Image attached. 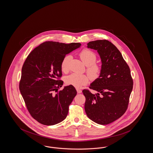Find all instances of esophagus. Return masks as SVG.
Segmentation results:
<instances>
[{
  "label": "esophagus",
  "instance_id": "esophagus-1",
  "mask_svg": "<svg viewBox=\"0 0 153 153\" xmlns=\"http://www.w3.org/2000/svg\"><path fill=\"white\" fill-rule=\"evenodd\" d=\"M76 91H77V94H81V93L82 92V91H81V89H78V88L76 89Z\"/></svg>",
  "mask_w": 153,
  "mask_h": 153
}]
</instances>
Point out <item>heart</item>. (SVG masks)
Instances as JSON below:
<instances>
[{
    "label": "heart",
    "mask_w": 153,
    "mask_h": 153,
    "mask_svg": "<svg viewBox=\"0 0 153 153\" xmlns=\"http://www.w3.org/2000/svg\"><path fill=\"white\" fill-rule=\"evenodd\" d=\"M79 57L84 64L87 66L86 71L91 79H97L102 72V66L96 62L97 56L94 51L89 49H84L81 51ZM70 55H66L62 59L61 63V71L67 73L69 71V63L71 59ZM89 81V77L87 74H80L73 73L67 76L65 79V83L68 85L80 88L87 84Z\"/></svg>",
    "instance_id": "obj_1"
}]
</instances>
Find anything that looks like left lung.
<instances>
[{"label":"left lung","instance_id":"1","mask_svg":"<svg viewBox=\"0 0 153 153\" xmlns=\"http://www.w3.org/2000/svg\"><path fill=\"white\" fill-rule=\"evenodd\" d=\"M96 50L102 60V72L89 88L84 89L85 111L88 117L96 123H111L122 117L128 108L133 88L130 69L117 47L106 39L87 44Z\"/></svg>","mask_w":153,"mask_h":153}]
</instances>
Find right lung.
I'll return each mask as SVG.
<instances>
[{
  "label": "right lung",
  "mask_w": 153,
  "mask_h": 153,
  "mask_svg": "<svg viewBox=\"0 0 153 153\" xmlns=\"http://www.w3.org/2000/svg\"><path fill=\"white\" fill-rule=\"evenodd\" d=\"M80 43L46 41L28 55L22 68L19 90L30 114L39 123L51 126L63 121L77 94L69 85L63 90L59 80L61 63L66 54L80 48Z\"/></svg>",
  "instance_id": "obj_1"
}]
</instances>
